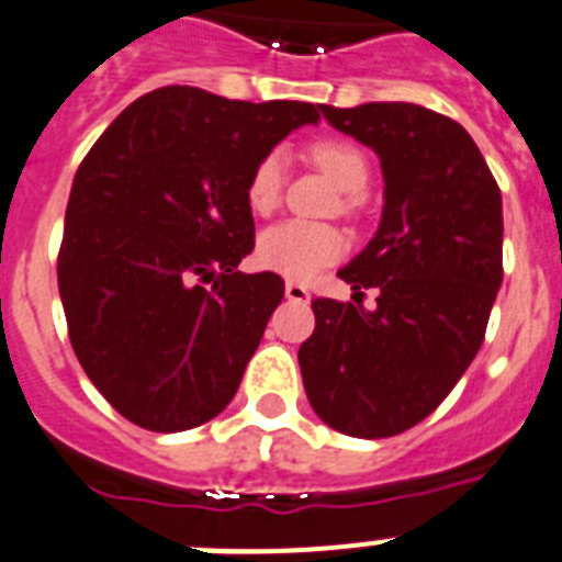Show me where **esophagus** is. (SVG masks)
Masks as SVG:
<instances>
[{"instance_id": "1", "label": "esophagus", "mask_w": 562, "mask_h": 562, "mask_svg": "<svg viewBox=\"0 0 562 562\" xmlns=\"http://www.w3.org/2000/svg\"><path fill=\"white\" fill-rule=\"evenodd\" d=\"M284 295L290 297V301H295V304H310V290H306L304 284H297V281H286Z\"/></svg>"}]
</instances>
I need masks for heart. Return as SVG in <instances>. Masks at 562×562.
<instances>
[{
  "label": "heart",
  "instance_id": "1",
  "mask_svg": "<svg viewBox=\"0 0 562 562\" xmlns=\"http://www.w3.org/2000/svg\"><path fill=\"white\" fill-rule=\"evenodd\" d=\"M310 157L329 173L335 186L346 193H360L371 177L369 160L351 143L321 140L310 148ZM284 182V160L272 151L258 160L247 182V202L256 213H267L278 205ZM346 250V238L329 225H310V222H281L261 233L258 238V261L272 272H281L295 281H306L317 270L337 261Z\"/></svg>",
  "mask_w": 562,
  "mask_h": 562
}]
</instances>
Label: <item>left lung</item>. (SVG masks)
I'll list each match as a JSON object with an SVG mask.
<instances>
[{"instance_id": "left-lung-1", "label": "left lung", "mask_w": 562, "mask_h": 562, "mask_svg": "<svg viewBox=\"0 0 562 562\" xmlns=\"http://www.w3.org/2000/svg\"><path fill=\"white\" fill-rule=\"evenodd\" d=\"M321 112L380 157V227L337 272L355 295L374 286L376 306L315 297L297 362L329 428L385 439L434 414L479 355L504 278L501 191L467 128L434 109Z\"/></svg>"}]
</instances>
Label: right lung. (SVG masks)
Instances as JSON below:
<instances>
[{
    "mask_svg": "<svg viewBox=\"0 0 562 562\" xmlns=\"http://www.w3.org/2000/svg\"><path fill=\"white\" fill-rule=\"evenodd\" d=\"M321 103H247L162 87L128 103L69 191L58 292L78 362L154 434L220 416L284 297L252 252L247 182Z\"/></svg>",
    "mask_w": 562,
    "mask_h": 562,
    "instance_id": "right-lung-1",
    "label": "right lung"
}]
</instances>
